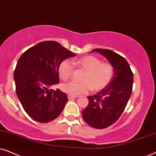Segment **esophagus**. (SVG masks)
<instances>
[{"label": "esophagus", "mask_w": 156, "mask_h": 156, "mask_svg": "<svg viewBox=\"0 0 156 156\" xmlns=\"http://www.w3.org/2000/svg\"><path fill=\"white\" fill-rule=\"evenodd\" d=\"M75 98H76V97H75V96H72V95H68V99H75Z\"/></svg>", "instance_id": "34e87169"}]
</instances>
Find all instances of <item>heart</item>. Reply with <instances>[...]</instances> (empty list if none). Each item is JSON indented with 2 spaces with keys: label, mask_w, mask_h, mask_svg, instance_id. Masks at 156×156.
Returning <instances> with one entry per match:
<instances>
[{
  "label": "heart",
  "mask_w": 156,
  "mask_h": 156,
  "mask_svg": "<svg viewBox=\"0 0 156 156\" xmlns=\"http://www.w3.org/2000/svg\"><path fill=\"white\" fill-rule=\"evenodd\" d=\"M84 71L81 82H68L61 85L62 90L72 96L86 94L91 89L100 91L105 89L114 76V66L108 62H101L97 57L91 55L76 59L73 62L64 59L58 67V73L64 80L69 79L73 74L74 67Z\"/></svg>",
  "instance_id": "obj_1"
}]
</instances>
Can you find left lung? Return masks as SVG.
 I'll list each match as a JSON object with an SVG mask.
<instances>
[{
	"label": "left lung",
	"mask_w": 156,
	"mask_h": 156,
	"mask_svg": "<svg viewBox=\"0 0 156 156\" xmlns=\"http://www.w3.org/2000/svg\"><path fill=\"white\" fill-rule=\"evenodd\" d=\"M93 51L104 55L114 66V76L107 87L97 94L87 97L89 104L82 111L87 124L94 129L110 126L119 119L131 95L133 74L124 57L108 49Z\"/></svg>",
	"instance_id": "8db88e82"
}]
</instances>
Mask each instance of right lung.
Segmentation results:
<instances>
[{"mask_svg": "<svg viewBox=\"0 0 156 156\" xmlns=\"http://www.w3.org/2000/svg\"><path fill=\"white\" fill-rule=\"evenodd\" d=\"M74 56L59 42L43 41L19 58L14 72L16 94L25 112L35 121L48 123L61 114L67 95L50 88L59 82L61 62Z\"/></svg>", "mask_w": 156, "mask_h": 156, "instance_id": "1", "label": "right lung"}]
</instances>
